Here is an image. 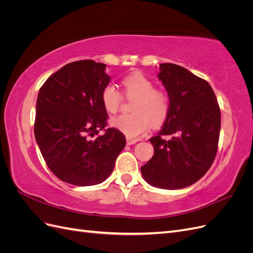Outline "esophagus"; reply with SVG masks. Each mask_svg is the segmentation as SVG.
I'll list each match as a JSON object with an SVG mask.
<instances>
[{
  "mask_svg": "<svg viewBox=\"0 0 253 253\" xmlns=\"http://www.w3.org/2000/svg\"><path fill=\"white\" fill-rule=\"evenodd\" d=\"M137 142V140L136 139H131V138H126V144H128V145H131V144H134V143H136Z\"/></svg>",
  "mask_w": 253,
  "mask_h": 253,
  "instance_id": "1",
  "label": "esophagus"
}]
</instances>
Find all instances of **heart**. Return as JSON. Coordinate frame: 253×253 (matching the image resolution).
Segmentation results:
<instances>
[{"mask_svg":"<svg viewBox=\"0 0 253 253\" xmlns=\"http://www.w3.org/2000/svg\"><path fill=\"white\" fill-rule=\"evenodd\" d=\"M125 94L134 98L132 114L119 115L111 120V125L124 133L127 138L136 139L153 126L164 124L170 111V97L164 89L155 88V84L140 72H133L121 79ZM101 102L106 112L117 113L122 96L116 86L108 83L101 90Z\"/></svg>","mask_w":253,"mask_h":253,"instance_id":"1","label":"heart"}]
</instances>
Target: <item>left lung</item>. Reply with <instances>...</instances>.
Returning <instances> with one entry per match:
<instances>
[{"label": "left lung", "instance_id": "8db88e82", "mask_svg": "<svg viewBox=\"0 0 253 253\" xmlns=\"http://www.w3.org/2000/svg\"><path fill=\"white\" fill-rule=\"evenodd\" d=\"M159 67L158 77L170 97V111L163 128L150 138L154 155L141 167V173L154 187L181 189L201 179L214 162L220 110L206 80L173 63Z\"/></svg>", "mask_w": 253, "mask_h": 253}]
</instances>
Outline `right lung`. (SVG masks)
Masks as SVG:
<instances>
[{
	"instance_id": "add662e5",
	"label": "right lung",
	"mask_w": 253,
	"mask_h": 253,
	"mask_svg": "<svg viewBox=\"0 0 253 253\" xmlns=\"http://www.w3.org/2000/svg\"><path fill=\"white\" fill-rule=\"evenodd\" d=\"M105 67L94 60L68 63L38 94L36 140L49 170L74 186L104 181L126 147L119 129L106 128L109 116L100 98L111 80Z\"/></svg>"
}]
</instances>
